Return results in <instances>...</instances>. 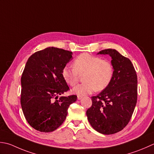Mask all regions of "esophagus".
Returning a JSON list of instances; mask_svg holds the SVG:
<instances>
[{"instance_id": "esophagus-1", "label": "esophagus", "mask_w": 154, "mask_h": 154, "mask_svg": "<svg viewBox=\"0 0 154 154\" xmlns=\"http://www.w3.org/2000/svg\"><path fill=\"white\" fill-rule=\"evenodd\" d=\"M82 98H83V96H81V95H78L77 96V99H79V100H80V99H82Z\"/></svg>"}]
</instances>
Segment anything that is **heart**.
Wrapping results in <instances>:
<instances>
[{"label": "heart", "mask_w": 154, "mask_h": 154, "mask_svg": "<svg viewBox=\"0 0 154 154\" xmlns=\"http://www.w3.org/2000/svg\"><path fill=\"white\" fill-rule=\"evenodd\" d=\"M73 67L65 66L62 76L69 85H76L79 75H83L85 82L73 89V92L79 95H85L94 91H100L107 88L113 76V67L111 63L88 53L81 54L75 59Z\"/></svg>", "instance_id": "b5f03b06"}]
</instances>
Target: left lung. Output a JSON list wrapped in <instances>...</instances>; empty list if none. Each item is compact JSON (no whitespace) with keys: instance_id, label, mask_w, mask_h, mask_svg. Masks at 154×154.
Wrapping results in <instances>:
<instances>
[{"instance_id":"obj_1","label":"left lung","mask_w":154,"mask_h":154,"mask_svg":"<svg viewBox=\"0 0 154 154\" xmlns=\"http://www.w3.org/2000/svg\"><path fill=\"white\" fill-rule=\"evenodd\" d=\"M98 54L111 57L113 76L107 88L91 97L86 115L93 129L110 135L122 131L130 121L137 103V77L130 60L118 51L107 49Z\"/></svg>"}]
</instances>
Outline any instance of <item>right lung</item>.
<instances>
[{"instance_id":"add662e5","label":"right lung","mask_w":154,"mask_h":154,"mask_svg":"<svg viewBox=\"0 0 154 154\" xmlns=\"http://www.w3.org/2000/svg\"><path fill=\"white\" fill-rule=\"evenodd\" d=\"M73 53L56 47L38 51L29 57L21 77L20 104L29 124L41 132L55 131L64 122L67 109L77 100L72 95L58 99L69 90L62 69Z\"/></svg>"}]
</instances>
